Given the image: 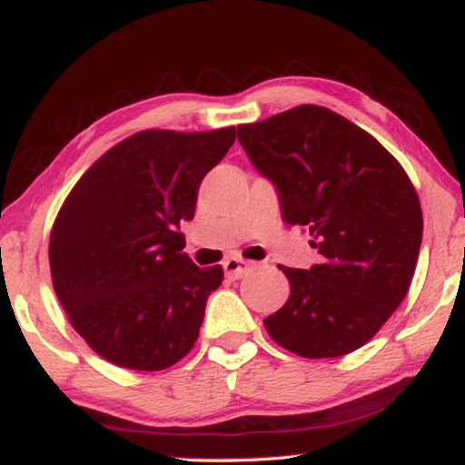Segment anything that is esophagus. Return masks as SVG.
<instances>
[{
    "mask_svg": "<svg viewBox=\"0 0 465 465\" xmlns=\"http://www.w3.org/2000/svg\"><path fill=\"white\" fill-rule=\"evenodd\" d=\"M248 271H250V262L242 261V258H238V256L227 258V261L223 262V272H225V277L230 279V281L242 279Z\"/></svg>",
    "mask_w": 465,
    "mask_h": 465,
    "instance_id": "obj_1",
    "label": "esophagus"
}]
</instances>
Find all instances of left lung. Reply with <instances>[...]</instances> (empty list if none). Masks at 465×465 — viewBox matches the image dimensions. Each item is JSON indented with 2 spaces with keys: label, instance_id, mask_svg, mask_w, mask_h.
<instances>
[{
  "label": "left lung",
  "instance_id": "1",
  "mask_svg": "<svg viewBox=\"0 0 465 465\" xmlns=\"http://www.w3.org/2000/svg\"><path fill=\"white\" fill-rule=\"evenodd\" d=\"M238 141L277 188L282 222L310 232L322 256L282 269L291 295L264 320L271 338L308 359L361 349L402 303L419 261L422 211L411 178L380 141L322 106L240 124Z\"/></svg>",
  "mask_w": 465,
  "mask_h": 465
}]
</instances>
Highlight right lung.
Listing matches in <instances>:
<instances>
[{
	"mask_svg": "<svg viewBox=\"0 0 465 465\" xmlns=\"http://www.w3.org/2000/svg\"><path fill=\"white\" fill-rule=\"evenodd\" d=\"M235 141V127L207 133L143 131L100 157L54 219L53 287L74 328L110 363L160 371L199 336L222 266L184 254L203 178Z\"/></svg>",
	"mask_w": 465,
	"mask_h": 465,
	"instance_id": "add662e5",
	"label": "right lung"
}]
</instances>
